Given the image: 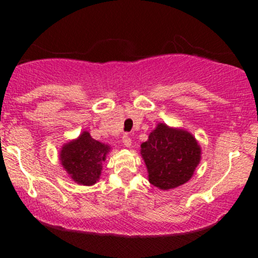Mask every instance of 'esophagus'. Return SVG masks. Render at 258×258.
Returning a JSON list of instances; mask_svg holds the SVG:
<instances>
[{
    "label": "esophagus",
    "instance_id": "1",
    "mask_svg": "<svg viewBox=\"0 0 258 258\" xmlns=\"http://www.w3.org/2000/svg\"><path fill=\"white\" fill-rule=\"evenodd\" d=\"M122 143H123V146L127 147V148L131 147V144H132V139H131V137H130L128 135L123 136V137H122Z\"/></svg>",
    "mask_w": 258,
    "mask_h": 258
}]
</instances>
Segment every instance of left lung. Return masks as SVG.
Instances as JSON below:
<instances>
[{
	"label": "left lung",
	"mask_w": 258,
	"mask_h": 258,
	"mask_svg": "<svg viewBox=\"0 0 258 258\" xmlns=\"http://www.w3.org/2000/svg\"><path fill=\"white\" fill-rule=\"evenodd\" d=\"M149 182L162 190L184 184L200 161V147L189 132L159 123L142 144Z\"/></svg>",
	"instance_id": "1"
}]
</instances>
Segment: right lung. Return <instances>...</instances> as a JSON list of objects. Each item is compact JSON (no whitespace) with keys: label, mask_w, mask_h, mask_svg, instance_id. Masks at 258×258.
<instances>
[{"label":"right lung","mask_w":258,"mask_h":258,"mask_svg":"<svg viewBox=\"0 0 258 258\" xmlns=\"http://www.w3.org/2000/svg\"><path fill=\"white\" fill-rule=\"evenodd\" d=\"M109 148L84 132L76 141L65 144L60 152V160L67 172L78 184L92 185L97 182L102 171Z\"/></svg>","instance_id":"1"}]
</instances>
